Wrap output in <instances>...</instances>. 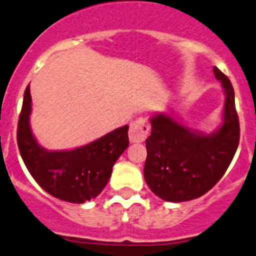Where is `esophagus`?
Instances as JSON below:
<instances>
[{
  "label": "esophagus",
  "instance_id": "obj_1",
  "mask_svg": "<svg viewBox=\"0 0 256 256\" xmlns=\"http://www.w3.org/2000/svg\"><path fill=\"white\" fill-rule=\"evenodd\" d=\"M150 132V122L147 118H138L132 121L128 130V138L131 142H142L146 140Z\"/></svg>",
  "mask_w": 256,
  "mask_h": 256
}]
</instances>
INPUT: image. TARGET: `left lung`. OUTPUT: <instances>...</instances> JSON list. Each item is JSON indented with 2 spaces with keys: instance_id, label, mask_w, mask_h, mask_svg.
Listing matches in <instances>:
<instances>
[{
  "instance_id": "8db88e82",
  "label": "left lung",
  "mask_w": 256,
  "mask_h": 256,
  "mask_svg": "<svg viewBox=\"0 0 256 256\" xmlns=\"http://www.w3.org/2000/svg\"><path fill=\"white\" fill-rule=\"evenodd\" d=\"M213 73L226 94L218 130L206 135L166 114L151 118L144 177L150 190L167 202H186L206 194L226 174L238 148L240 128L233 85L216 66Z\"/></svg>"
}]
</instances>
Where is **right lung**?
I'll return each mask as SVG.
<instances>
[{"mask_svg":"<svg viewBox=\"0 0 256 256\" xmlns=\"http://www.w3.org/2000/svg\"><path fill=\"white\" fill-rule=\"evenodd\" d=\"M32 96L26 88L17 128V142L26 167L36 182L53 197L84 203L100 194L112 166L128 146L125 125L92 142L66 151H48L33 136L30 125Z\"/></svg>","mask_w":256,"mask_h":256,"instance_id":"1","label":"right lung"}]
</instances>
